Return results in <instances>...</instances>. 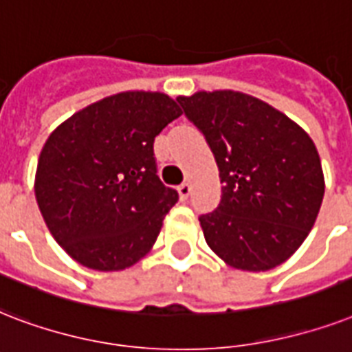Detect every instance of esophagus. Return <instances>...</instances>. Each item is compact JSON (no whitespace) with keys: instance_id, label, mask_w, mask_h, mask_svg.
I'll return each mask as SVG.
<instances>
[{"instance_id":"34e87169","label":"esophagus","mask_w":352,"mask_h":352,"mask_svg":"<svg viewBox=\"0 0 352 352\" xmlns=\"http://www.w3.org/2000/svg\"><path fill=\"white\" fill-rule=\"evenodd\" d=\"M178 192H179V198H182V200H187L190 195V185L187 184V182H184L182 185H178Z\"/></svg>"}]
</instances>
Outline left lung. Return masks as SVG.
Wrapping results in <instances>:
<instances>
[{"mask_svg":"<svg viewBox=\"0 0 352 352\" xmlns=\"http://www.w3.org/2000/svg\"><path fill=\"white\" fill-rule=\"evenodd\" d=\"M176 100L219 165L220 204L200 214L209 248L246 272L285 263L312 230L325 192L314 141L285 113L241 91Z\"/></svg>","mask_w":352,"mask_h":352,"instance_id":"left-lung-1","label":"left lung"}]
</instances>
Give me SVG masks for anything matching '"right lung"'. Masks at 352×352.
<instances>
[{
	"label": "right lung",
	"instance_id": "obj_1",
	"mask_svg": "<svg viewBox=\"0 0 352 352\" xmlns=\"http://www.w3.org/2000/svg\"><path fill=\"white\" fill-rule=\"evenodd\" d=\"M179 116L168 95L124 91L86 106L49 135L34 195L69 257L117 272L151 252L178 201L157 176L154 139Z\"/></svg>",
	"mask_w": 352,
	"mask_h": 352
}]
</instances>
